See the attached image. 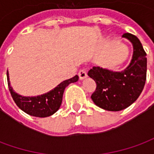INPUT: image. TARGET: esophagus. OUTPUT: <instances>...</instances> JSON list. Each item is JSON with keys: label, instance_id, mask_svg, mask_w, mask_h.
I'll return each mask as SVG.
<instances>
[{"label": "esophagus", "instance_id": "1", "mask_svg": "<svg viewBox=\"0 0 154 154\" xmlns=\"http://www.w3.org/2000/svg\"><path fill=\"white\" fill-rule=\"evenodd\" d=\"M78 76H79V78H80L81 80H83V79H85V78L87 77V72H86V70L82 69V70L79 71V72H78Z\"/></svg>", "mask_w": 154, "mask_h": 154}]
</instances>
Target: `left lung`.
Masks as SVG:
<instances>
[{"label": "left lung", "mask_w": 154, "mask_h": 154, "mask_svg": "<svg viewBox=\"0 0 154 154\" xmlns=\"http://www.w3.org/2000/svg\"><path fill=\"white\" fill-rule=\"evenodd\" d=\"M123 37L132 43L134 48L129 66L121 72L93 67L87 73L97 83L91 98L97 106L110 111H119L132 105L140 96L146 82L147 54L141 42L129 33Z\"/></svg>", "instance_id": "left-lung-1"}]
</instances>
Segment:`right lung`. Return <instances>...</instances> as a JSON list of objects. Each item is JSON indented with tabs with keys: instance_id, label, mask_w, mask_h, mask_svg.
<instances>
[{
	"instance_id": "add662e5",
	"label": "right lung",
	"mask_w": 154,
	"mask_h": 154,
	"mask_svg": "<svg viewBox=\"0 0 154 154\" xmlns=\"http://www.w3.org/2000/svg\"><path fill=\"white\" fill-rule=\"evenodd\" d=\"M78 78H79L78 76L76 75L72 78L63 81L50 91L40 96L31 97H22L14 91L13 88L11 86V82L9 80V73L7 71V82H8L9 90L17 106L29 116L41 117V118L54 115L60 108L65 88L69 84L77 82Z\"/></svg>"
}]
</instances>
